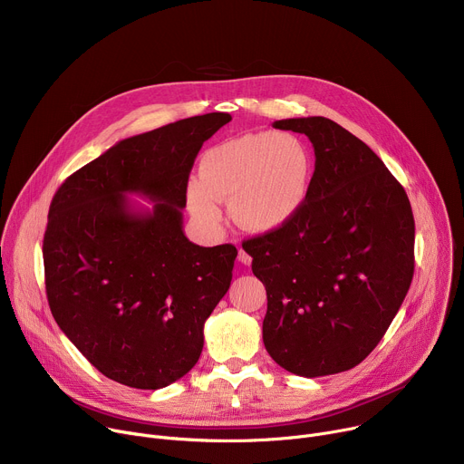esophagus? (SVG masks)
Masks as SVG:
<instances>
[{"mask_svg":"<svg viewBox=\"0 0 464 464\" xmlns=\"http://www.w3.org/2000/svg\"><path fill=\"white\" fill-rule=\"evenodd\" d=\"M238 260L244 264V266H249V264H251V255L246 253V251L240 247V249H238Z\"/></svg>","mask_w":464,"mask_h":464,"instance_id":"34e87169","label":"esophagus"}]
</instances>
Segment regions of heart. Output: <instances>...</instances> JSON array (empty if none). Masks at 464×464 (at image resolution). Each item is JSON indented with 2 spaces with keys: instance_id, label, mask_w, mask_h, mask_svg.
I'll return each instance as SVG.
<instances>
[{
  "instance_id": "1",
  "label": "heart",
  "mask_w": 464,
  "mask_h": 464,
  "mask_svg": "<svg viewBox=\"0 0 464 464\" xmlns=\"http://www.w3.org/2000/svg\"><path fill=\"white\" fill-rule=\"evenodd\" d=\"M314 176L308 145L290 131H249L208 149L200 179L187 183V206L206 229L222 222L220 200L249 233H274L304 208Z\"/></svg>"
}]
</instances>
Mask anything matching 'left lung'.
I'll return each instance as SVG.
<instances>
[{
  "mask_svg": "<svg viewBox=\"0 0 464 464\" xmlns=\"http://www.w3.org/2000/svg\"><path fill=\"white\" fill-rule=\"evenodd\" d=\"M274 128L304 134L315 169L301 213L242 244L266 286L264 347L304 378L343 372L380 343L410 290L411 204L383 161L338 122L295 117Z\"/></svg>",
  "mask_w": 464,
  "mask_h": 464,
  "instance_id": "obj_1",
  "label": "left lung"
}]
</instances>
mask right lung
I'll return each mask as SVG.
<instances>
[{
    "label": "right lung",
    "instance_id": "right-lung-1",
    "mask_svg": "<svg viewBox=\"0 0 464 464\" xmlns=\"http://www.w3.org/2000/svg\"><path fill=\"white\" fill-rule=\"evenodd\" d=\"M231 121L196 115L128 138L65 179L44 235L45 290L62 333L110 380L161 389L204 349V323L226 295L237 247L183 233L192 163ZM136 193L152 208L131 203Z\"/></svg>",
    "mask_w": 464,
    "mask_h": 464
}]
</instances>
